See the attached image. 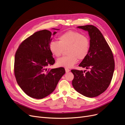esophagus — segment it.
<instances>
[{"instance_id":"esophagus-1","label":"esophagus","mask_w":125,"mask_h":125,"mask_svg":"<svg viewBox=\"0 0 125 125\" xmlns=\"http://www.w3.org/2000/svg\"><path fill=\"white\" fill-rule=\"evenodd\" d=\"M65 72H66V73H68V72H69L70 71V70H69L68 68H66L65 69Z\"/></svg>"}]
</instances>
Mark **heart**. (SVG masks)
Listing matches in <instances>:
<instances>
[{"label": "heart", "instance_id": "heart-1", "mask_svg": "<svg viewBox=\"0 0 125 125\" xmlns=\"http://www.w3.org/2000/svg\"><path fill=\"white\" fill-rule=\"evenodd\" d=\"M59 41H52L49 44V49L54 56L59 57L66 50L67 56L57 60V65L59 67H72L75 65L78 59L83 60L89 54L90 42L87 37L79 32L68 31L58 37Z\"/></svg>", "mask_w": 125, "mask_h": 125}]
</instances>
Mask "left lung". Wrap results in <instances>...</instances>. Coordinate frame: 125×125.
I'll return each mask as SVG.
<instances>
[{
    "label": "left lung",
    "mask_w": 125,
    "mask_h": 125,
    "mask_svg": "<svg viewBox=\"0 0 125 125\" xmlns=\"http://www.w3.org/2000/svg\"><path fill=\"white\" fill-rule=\"evenodd\" d=\"M77 28L89 32L90 52L79 66L89 71L84 73L83 71L72 70L74 76L72 85L80 94L87 97H95L104 93L111 81L115 67L113 54L97 28L93 25Z\"/></svg>",
    "instance_id": "obj_1"
}]
</instances>
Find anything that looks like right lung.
<instances>
[{"label":"right lung","mask_w":125,"mask_h":125,"mask_svg":"<svg viewBox=\"0 0 125 125\" xmlns=\"http://www.w3.org/2000/svg\"><path fill=\"white\" fill-rule=\"evenodd\" d=\"M56 33L54 32L52 35ZM52 35L47 30L35 32L22 42L15 53L16 81L21 90L32 98L42 99L52 93L65 73L63 67L47 70L48 66L55 63L49 49Z\"/></svg>","instance_id":"1"}]
</instances>
